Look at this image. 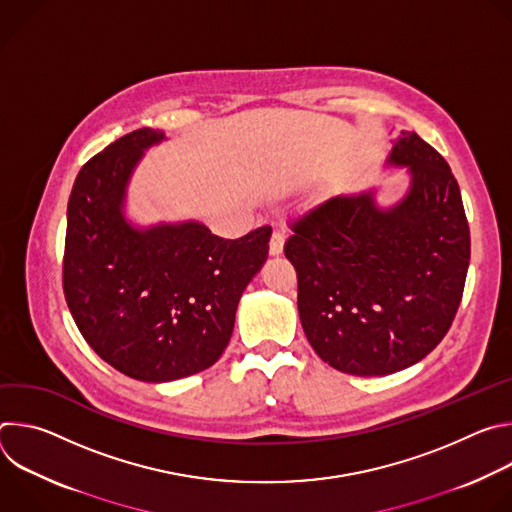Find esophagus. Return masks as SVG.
I'll list each match as a JSON object with an SVG mask.
<instances>
[{
	"mask_svg": "<svg viewBox=\"0 0 512 512\" xmlns=\"http://www.w3.org/2000/svg\"><path fill=\"white\" fill-rule=\"evenodd\" d=\"M283 243H285V237H283V233H279V231H273V235H271V241H269V255H273V257L281 255V251H283Z\"/></svg>",
	"mask_w": 512,
	"mask_h": 512,
	"instance_id": "1",
	"label": "esophagus"
}]
</instances>
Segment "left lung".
Here are the masks:
<instances>
[{
    "instance_id": "1",
    "label": "left lung",
    "mask_w": 512,
    "mask_h": 512,
    "mask_svg": "<svg viewBox=\"0 0 512 512\" xmlns=\"http://www.w3.org/2000/svg\"><path fill=\"white\" fill-rule=\"evenodd\" d=\"M385 168H405L407 192L338 194L289 223L285 257L298 271V310L316 354L332 369L383 377L425 358L458 312L470 229L448 162L415 131H401Z\"/></svg>"
}]
</instances>
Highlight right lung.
Returning a JSON list of instances; mask_svg holds the SVG:
<instances>
[{
    "mask_svg": "<svg viewBox=\"0 0 512 512\" xmlns=\"http://www.w3.org/2000/svg\"><path fill=\"white\" fill-rule=\"evenodd\" d=\"M164 141L145 127L107 145L81 168L66 208L68 310L105 362L143 383L184 379L221 358L271 237L261 227L231 241L194 218L135 223L131 178Z\"/></svg>",
    "mask_w": 512,
    "mask_h": 512,
    "instance_id": "obj_1",
    "label": "right lung"
}]
</instances>
